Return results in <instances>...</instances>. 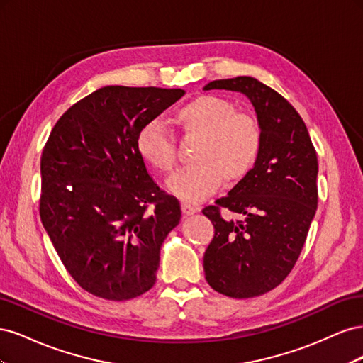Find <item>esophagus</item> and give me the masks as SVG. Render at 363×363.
Segmentation results:
<instances>
[{
	"instance_id": "34e87169",
	"label": "esophagus",
	"mask_w": 363,
	"mask_h": 363,
	"mask_svg": "<svg viewBox=\"0 0 363 363\" xmlns=\"http://www.w3.org/2000/svg\"><path fill=\"white\" fill-rule=\"evenodd\" d=\"M182 211H183L184 215H194V213L199 212V207L191 204V203L183 201V203H182Z\"/></svg>"
}]
</instances>
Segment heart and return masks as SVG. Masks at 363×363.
Listing matches in <instances>:
<instances>
[{"mask_svg": "<svg viewBox=\"0 0 363 363\" xmlns=\"http://www.w3.org/2000/svg\"><path fill=\"white\" fill-rule=\"evenodd\" d=\"M172 121L183 138L199 139L192 152L195 163L168 180V188L182 200L203 201L223 179L238 183L256 167L263 147L262 125L255 115L238 112L227 98L196 96L175 108ZM135 145L140 159L159 172L175 169V138L160 121L142 125Z\"/></svg>", "mask_w": 363, "mask_h": 363, "instance_id": "heart-1", "label": "heart"}]
</instances>
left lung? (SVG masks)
<instances>
[{
    "label": "left lung",
    "mask_w": 363,
    "mask_h": 363,
    "mask_svg": "<svg viewBox=\"0 0 363 363\" xmlns=\"http://www.w3.org/2000/svg\"><path fill=\"white\" fill-rule=\"evenodd\" d=\"M204 89L247 95L263 131L256 167L203 208L215 227L203 262L207 283L232 298H252L277 288L300 257L318 206L316 151L298 112L269 86L242 75ZM221 208L240 219L224 218Z\"/></svg>",
    "instance_id": "left-lung-1"
}]
</instances>
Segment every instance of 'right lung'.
<instances>
[{
    "mask_svg": "<svg viewBox=\"0 0 363 363\" xmlns=\"http://www.w3.org/2000/svg\"><path fill=\"white\" fill-rule=\"evenodd\" d=\"M183 95L101 87L59 118L43 147L42 224L71 277L100 298L131 300L156 283L162 242L182 211L152 180L135 140Z\"/></svg>",
    "mask_w": 363,
    "mask_h": 363,
    "instance_id": "add662e5",
    "label": "right lung"
}]
</instances>
